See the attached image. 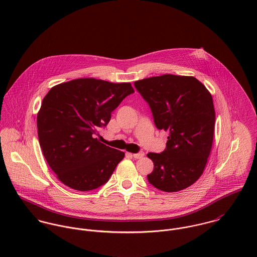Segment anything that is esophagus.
I'll return each instance as SVG.
<instances>
[{
  "instance_id": "1",
  "label": "esophagus",
  "mask_w": 257,
  "mask_h": 257,
  "mask_svg": "<svg viewBox=\"0 0 257 257\" xmlns=\"http://www.w3.org/2000/svg\"><path fill=\"white\" fill-rule=\"evenodd\" d=\"M133 156L136 159H140V158H143L145 156V152L142 151V152H139V153H135V154H133Z\"/></svg>"
}]
</instances>
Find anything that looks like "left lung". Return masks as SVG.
I'll use <instances>...</instances> for the list:
<instances>
[{"mask_svg": "<svg viewBox=\"0 0 257 257\" xmlns=\"http://www.w3.org/2000/svg\"><path fill=\"white\" fill-rule=\"evenodd\" d=\"M135 87L149 105L156 127L169 133L162 152L147 154L154 164L148 182L164 192L183 190L203 174L212 149V95L192 76L164 74L136 81Z\"/></svg>", "mask_w": 257, "mask_h": 257, "instance_id": "8db88e82", "label": "left lung"}]
</instances>
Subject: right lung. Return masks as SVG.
<instances>
[{
	"label": "right lung",
	"instance_id": "add662e5",
	"mask_svg": "<svg viewBox=\"0 0 257 257\" xmlns=\"http://www.w3.org/2000/svg\"><path fill=\"white\" fill-rule=\"evenodd\" d=\"M135 92L131 83L80 78L52 87L37 113L38 141L57 178L78 191H90L110 179L124 153L96 136L111 111Z\"/></svg>",
	"mask_w": 257,
	"mask_h": 257
}]
</instances>
